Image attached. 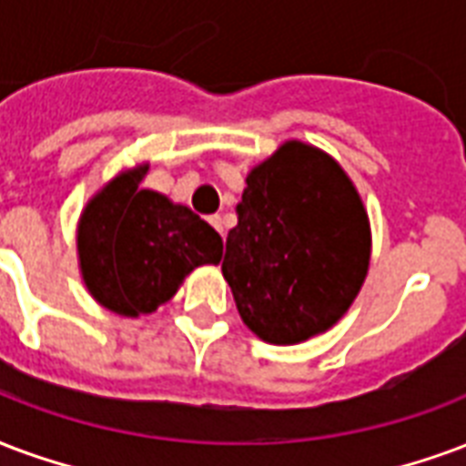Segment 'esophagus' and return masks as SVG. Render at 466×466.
Returning <instances> with one entry per match:
<instances>
[{
    "instance_id": "1",
    "label": "esophagus",
    "mask_w": 466,
    "mask_h": 466,
    "mask_svg": "<svg viewBox=\"0 0 466 466\" xmlns=\"http://www.w3.org/2000/svg\"><path fill=\"white\" fill-rule=\"evenodd\" d=\"M209 224H212V227H215L217 232L222 234L224 237V219L219 215H215V217H209Z\"/></svg>"
}]
</instances>
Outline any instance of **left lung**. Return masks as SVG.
I'll list each match as a JSON object with an SVG mask.
<instances>
[{
    "label": "left lung",
    "mask_w": 466,
    "mask_h": 466,
    "mask_svg": "<svg viewBox=\"0 0 466 466\" xmlns=\"http://www.w3.org/2000/svg\"><path fill=\"white\" fill-rule=\"evenodd\" d=\"M370 264L363 199L330 155L289 140L247 175L222 274L261 340L294 346L350 309Z\"/></svg>",
    "instance_id": "obj_1"
}]
</instances>
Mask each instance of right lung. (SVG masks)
Segmentation results:
<instances>
[{
  "instance_id": "add662e5",
  "label": "right lung",
  "mask_w": 466,
  "mask_h": 466,
  "mask_svg": "<svg viewBox=\"0 0 466 466\" xmlns=\"http://www.w3.org/2000/svg\"><path fill=\"white\" fill-rule=\"evenodd\" d=\"M147 165L120 172L78 219V267L86 289L108 311L136 319L170 301L182 279L219 264L222 237L189 207L140 189Z\"/></svg>"
}]
</instances>
